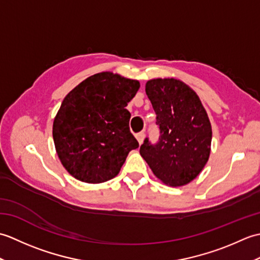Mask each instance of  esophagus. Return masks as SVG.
<instances>
[{
  "label": "esophagus",
  "mask_w": 260,
  "mask_h": 260,
  "mask_svg": "<svg viewBox=\"0 0 260 260\" xmlns=\"http://www.w3.org/2000/svg\"><path fill=\"white\" fill-rule=\"evenodd\" d=\"M144 137H145V133H144V132H140L139 134H136V139H137V141H139L140 145L142 144L143 141H144Z\"/></svg>",
  "instance_id": "1"
}]
</instances>
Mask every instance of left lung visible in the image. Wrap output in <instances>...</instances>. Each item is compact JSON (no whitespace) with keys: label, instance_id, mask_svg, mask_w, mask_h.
<instances>
[{"label":"left lung","instance_id":"1","mask_svg":"<svg viewBox=\"0 0 260 260\" xmlns=\"http://www.w3.org/2000/svg\"><path fill=\"white\" fill-rule=\"evenodd\" d=\"M145 91L161 136L155 145L146 139L141 155L164 184L183 186L201 173L209 159L212 129L208 114L197 92L179 79H151Z\"/></svg>","mask_w":260,"mask_h":260}]
</instances>
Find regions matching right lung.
Masks as SVG:
<instances>
[{
  "label": "right lung",
  "mask_w": 260,
  "mask_h": 260,
  "mask_svg": "<svg viewBox=\"0 0 260 260\" xmlns=\"http://www.w3.org/2000/svg\"><path fill=\"white\" fill-rule=\"evenodd\" d=\"M139 89V80L104 71L64 97L52 136L60 162L75 179L92 184L112 180L128 153L139 147L125 108Z\"/></svg>",
  "instance_id": "right-lung-1"
}]
</instances>
